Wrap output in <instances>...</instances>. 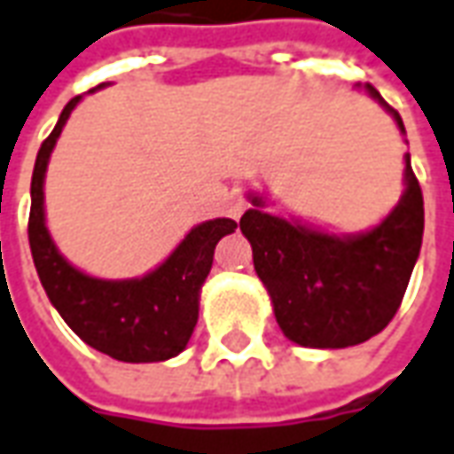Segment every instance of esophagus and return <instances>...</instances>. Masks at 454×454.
I'll use <instances>...</instances> for the list:
<instances>
[{
    "label": "esophagus",
    "instance_id": "obj_1",
    "mask_svg": "<svg viewBox=\"0 0 454 454\" xmlns=\"http://www.w3.org/2000/svg\"><path fill=\"white\" fill-rule=\"evenodd\" d=\"M246 211V198L243 193L236 188V191H231V196H228V213L233 215V218H241V213Z\"/></svg>",
    "mask_w": 454,
    "mask_h": 454
}]
</instances>
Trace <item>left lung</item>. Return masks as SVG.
<instances>
[{"mask_svg": "<svg viewBox=\"0 0 454 454\" xmlns=\"http://www.w3.org/2000/svg\"><path fill=\"white\" fill-rule=\"evenodd\" d=\"M382 105L404 133L395 107L369 85H356ZM254 208L241 215V231L254 248V269L271 296L274 317L291 341L314 349L362 344L397 314L425 231L422 188L404 155V193L380 226L356 236H334L299 221Z\"/></svg>", "mask_w": 454, "mask_h": 454, "instance_id": "obj_1", "label": "left lung"}]
</instances>
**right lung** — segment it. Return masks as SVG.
I'll return each mask as SVG.
<instances>
[{"instance_id": "right-lung-1", "label": "right lung", "mask_w": 454, "mask_h": 454, "mask_svg": "<svg viewBox=\"0 0 454 454\" xmlns=\"http://www.w3.org/2000/svg\"><path fill=\"white\" fill-rule=\"evenodd\" d=\"M80 100L82 95L65 105L55 130L42 143L35 160L29 208L35 269L59 317L92 349L133 364L165 362L183 352L193 334L200 286L211 271L215 243L236 231V221L213 218L191 228L178 248L143 278L105 281L74 269L57 251L44 223V173L57 137Z\"/></svg>"}]
</instances>
